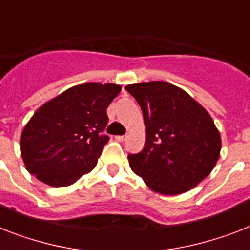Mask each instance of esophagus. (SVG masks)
Masks as SVG:
<instances>
[{
	"mask_svg": "<svg viewBox=\"0 0 250 250\" xmlns=\"http://www.w3.org/2000/svg\"><path fill=\"white\" fill-rule=\"evenodd\" d=\"M125 137H127L125 135H122V136L118 135V136H115V140H118V141H125Z\"/></svg>",
	"mask_w": 250,
	"mask_h": 250,
	"instance_id": "obj_1",
	"label": "esophagus"
}]
</instances>
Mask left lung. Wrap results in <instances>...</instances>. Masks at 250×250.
<instances>
[{
  "instance_id": "8db88e82",
  "label": "left lung",
  "mask_w": 250,
  "mask_h": 250,
  "mask_svg": "<svg viewBox=\"0 0 250 250\" xmlns=\"http://www.w3.org/2000/svg\"><path fill=\"white\" fill-rule=\"evenodd\" d=\"M143 110L144 149L129 154L132 171L164 195L188 191L216 166L221 136L208 111L188 92L163 81L125 87Z\"/></svg>"
}]
</instances>
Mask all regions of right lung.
I'll return each mask as SVG.
<instances>
[{
  "mask_svg": "<svg viewBox=\"0 0 250 250\" xmlns=\"http://www.w3.org/2000/svg\"><path fill=\"white\" fill-rule=\"evenodd\" d=\"M121 86L83 83L43 104L24 127L20 151L26 169L44 184L62 188L95 168L103 147L106 109Z\"/></svg>",
  "mask_w": 250,
  "mask_h": 250,
  "instance_id": "1",
  "label": "right lung"
}]
</instances>
